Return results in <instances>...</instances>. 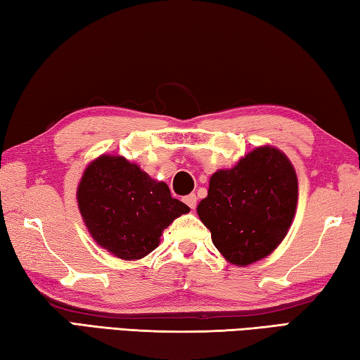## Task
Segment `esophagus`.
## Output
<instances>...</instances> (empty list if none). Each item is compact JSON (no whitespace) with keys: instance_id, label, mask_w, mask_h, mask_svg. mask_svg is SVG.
I'll use <instances>...</instances> for the list:
<instances>
[{"instance_id":"obj_1","label":"esophagus","mask_w":360,"mask_h":360,"mask_svg":"<svg viewBox=\"0 0 360 360\" xmlns=\"http://www.w3.org/2000/svg\"><path fill=\"white\" fill-rule=\"evenodd\" d=\"M197 195L195 193H191V195H187V197L184 198V202H186V205L188 206V208L191 210H195V206H197Z\"/></svg>"}]
</instances>
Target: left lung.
Here are the masks:
<instances>
[{
	"mask_svg": "<svg viewBox=\"0 0 360 360\" xmlns=\"http://www.w3.org/2000/svg\"><path fill=\"white\" fill-rule=\"evenodd\" d=\"M298 198L295 169L271 146L249 152L210 179L208 197L197 206L200 221L230 264L246 266L266 257L290 229Z\"/></svg>",
	"mask_w": 360,
	"mask_h": 360,
	"instance_id": "8db88e82",
	"label": "left lung"
}]
</instances>
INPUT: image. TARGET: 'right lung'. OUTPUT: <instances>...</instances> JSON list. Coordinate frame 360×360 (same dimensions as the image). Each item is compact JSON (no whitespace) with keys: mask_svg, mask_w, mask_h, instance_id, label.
Instances as JSON below:
<instances>
[{"mask_svg":"<svg viewBox=\"0 0 360 360\" xmlns=\"http://www.w3.org/2000/svg\"><path fill=\"white\" fill-rule=\"evenodd\" d=\"M77 205L92 238L124 260L143 259L160 243L163 229L191 211L165 182L120 155H101L85 168Z\"/></svg>","mask_w":360,"mask_h":360,"instance_id":"right-lung-1","label":"right lung"}]
</instances>
